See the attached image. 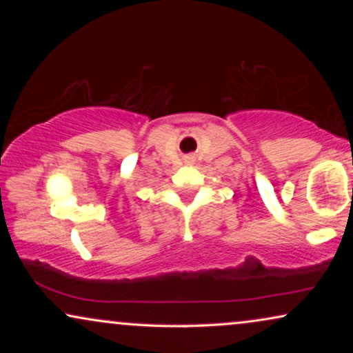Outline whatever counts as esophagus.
<instances>
[{
    "instance_id": "esophagus-1",
    "label": "esophagus",
    "mask_w": 353,
    "mask_h": 353,
    "mask_svg": "<svg viewBox=\"0 0 353 353\" xmlns=\"http://www.w3.org/2000/svg\"><path fill=\"white\" fill-rule=\"evenodd\" d=\"M185 163H188V165H191V163H194V159H192L191 156H188V157L185 159Z\"/></svg>"
}]
</instances>
